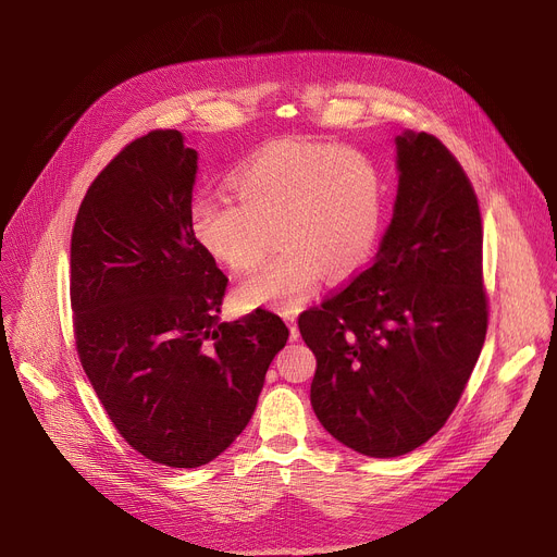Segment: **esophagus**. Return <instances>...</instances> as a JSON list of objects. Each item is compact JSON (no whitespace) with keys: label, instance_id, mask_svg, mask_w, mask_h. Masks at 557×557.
Segmentation results:
<instances>
[{"label":"esophagus","instance_id":"esophagus-1","mask_svg":"<svg viewBox=\"0 0 557 557\" xmlns=\"http://www.w3.org/2000/svg\"><path fill=\"white\" fill-rule=\"evenodd\" d=\"M288 338L293 343L300 338V329H298V322H295V318H288Z\"/></svg>","mask_w":557,"mask_h":557}]
</instances>
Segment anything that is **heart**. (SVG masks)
I'll return each instance as SVG.
<instances>
[{
	"label": "heart",
	"instance_id": "b5f03b06",
	"mask_svg": "<svg viewBox=\"0 0 557 557\" xmlns=\"http://www.w3.org/2000/svg\"><path fill=\"white\" fill-rule=\"evenodd\" d=\"M233 197L203 195L190 208L197 244L231 271L280 252L237 290L246 305L295 311L326 275H347L374 252L387 208L381 163L336 143L284 140L233 174Z\"/></svg>",
	"mask_w": 557,
	"mask_h": 557
}]
</instances>
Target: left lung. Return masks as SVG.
<instances>
[{"label": "left lung", "instance_id": "8db88e82", "mask_svg": "<svg viewBox=\"0 0 557 557\" xmlns=\"http://www.w3.org/2000/svg\"><path fill=\"white\" fill-rule=\"evenodd\" d=\"M398 188L374 264L298 318L315 354L311 405L343 446L412 453L457 407L484 347L481 214L438 138H394Z\"/></svg>", "mask_w": 557, "mask_h": 557}]
</instances>
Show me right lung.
Segmentation results:
<instances>
[{
    "mask_svg": "<svg viewBox=\"0 0 557 557\" xmlns=\"http://www.w3.org/2000/svg\"><path fill=\"white\" fill-rule=\"evenodd\" d=\"M197 150L176 129L129 143L89 185L71 235L76 347L129 446L168 468H199L248 425L280 315L221 322L228 277L190 228Z\"/></svg>",
    "mask_w": 557,
    "mask_h": 557,
    "instance_id": "obj_1",
    "label": "right lung"
}]
</instances>
